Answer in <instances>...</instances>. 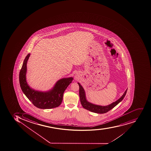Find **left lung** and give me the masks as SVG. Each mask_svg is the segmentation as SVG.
Wrapping results in <instances>:
<instances>
[{
    "mask_svg": "<svg viewBox=\"0 0 151 151\" xmlns=\"http://www.w3.org/2000/svg\"><path fill=\"white\" fill-rule=\"evenodd\" d=\"M79 85V95H80V100H81V104L85 109L88 110L91 112H95L96 114H104L108 112L110 110L116 106L122 100L126 94L127 89L125 91V92L123 94L118 100H117L115 102L112 103L111 104H109L106 106H102V105H96L93 104L92 103L88 101L87 98L86 97L85 91L83 88L82 86L81 85L80 83H78Z\"/></svg>",
    "mask_w": 151,
    "mask_h": 151,
    "instance_id": "left-lung-1",
    "label": "left lung"
}]
</instances>
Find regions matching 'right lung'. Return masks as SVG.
<instances>
[{
	"label": "right lung",
	"instance_id": "right-lung-1",
	"mask_svg": "<svg viewBox=\"0 0 151 151\" xmlns=\"http://www.w3.org/2000/svg\"><path fill=\"white\" fill-rule=\"evenodd\" d=\"M30 54L24 60L19 73V82L22 92L33 104L40 109H48L59 106L62 103L64 92L73 80V77L64 78L58 81L52 88L46 92L34 90L26 81L27 63Z\"/></svg>",
	"mask_w": 151,
	"mask_h": 151
}]
</instances>
